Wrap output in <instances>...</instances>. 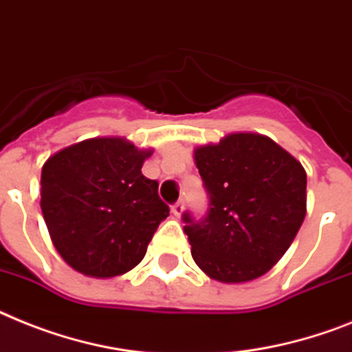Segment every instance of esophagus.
Returning a JSON list of instances; mask_svg holds the SVG:
<instances>
[{
	"mask_svg": "<svg viewBox=\"0 0 352 352\" xmlns=\"http://www.w3.org/2000/svg\"><path fill=\"white\" fill-rule=\"evenodd\" d=\"M171 213L179 219V217L184 213V204H182V202H175V204L171 206Z\"/></svg>",
	"mask_w": 352,
	"mask_h": 352,
	"instance_id": "esophagus-1",
	"label": "esophagus"
}]
</instances>
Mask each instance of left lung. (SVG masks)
Wrapping results in <instances>:
<instances>
[{"instance_id":"left-lung-1","label":"left lung","mask_w":352,"mask_h":352,"mask_svg":"<svg viewBox=\"0 0 352 352\" xmlns=\"http://www.w3.org/2000/svg\"><path fill=\"white\" fill-rule=\"evenodd\" d=\"M210 211L202 222L184 213L191 256L222 284L265 275L295 241L307 211L304 166L273 139L228 133L193 150Z\"/></svg>"}]
</instances>
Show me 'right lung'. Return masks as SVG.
<instances>
[{"instance_id": "obj_1", "label": "right lung", "mask_w": 352, "mask_h": 352, "mask_svg": "<svg viewBox=\"0 0 352 352\" xmlns=\"http://www.w3.org/2000/svg\"><path fill=\"white\" fill-rule=\"evenodd\" d=\"M153 148L92 137L56 151L41 170V211L54 248L72 270L113 278L133 270L170 208L142 175Z\"/></svg>"}]
</instances>
